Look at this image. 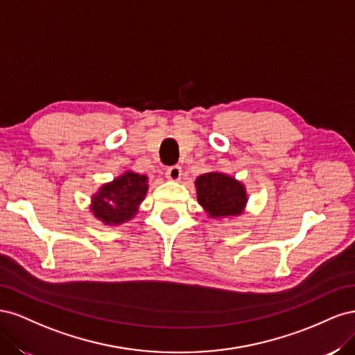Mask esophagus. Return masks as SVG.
<instances>
[{
	"label": "esophagus",
	"mask_w": 355,
	"mask_h": 355,
	"mask_svg": "<svg viewBox=\"0 0 355 355\" xmlns=\"http://www.w3.org/2000/svg\"><path fill=\"white\" fill-rule=\"evenodd\" d=\"M166 178L168 180H173V182L180 180V178H182V167L180 166H171V167H168L167 171H166Z\"/></svg>",
	"instance_id": "obj_1"
}]
</instances>
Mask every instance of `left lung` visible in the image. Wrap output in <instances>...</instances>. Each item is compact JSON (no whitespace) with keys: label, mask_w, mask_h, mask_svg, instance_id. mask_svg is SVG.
Listing matches in <instances>:
<instances>
[{"label":"left lung","mask_w":355,"mask_h":355,"mask_svg":"<svg viewBox=\"0 0 355 355\" xmlns=\"http://www.w3.org/2000/svg\"><path fill=\"white\" fill-rule=\"evenodd\" d=\"M197 200L209 218L239 216L247 204L245 188L228 175L220 171H210L197 178Z\"/></svg>","instance_id":"1"}]
</instances>
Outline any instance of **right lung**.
Returning a JSON list of instances; mask_svg holds the SVG:
<instances>
[{
	"label": "right lung",
	"mask_w": 355,
	"mask_h": 355,
	"mask_svg": "<svg viewBox=\"0 0 355 355\" xmlns=\"http://www.w3.org/2000/svg\"><path fill=\"white\" fill-rule=\"evenodd\" d=\"M148 191L145 175L125 171L110 184H105L92 197L90 210L105 225H120L135 218Z\"/></svg>",
	"instance_id": "1"
}]
</instances>
